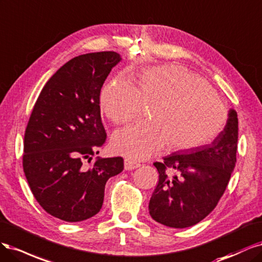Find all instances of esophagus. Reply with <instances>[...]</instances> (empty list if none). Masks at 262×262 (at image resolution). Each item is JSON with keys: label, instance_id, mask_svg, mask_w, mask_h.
I'll list each match as a JSON object with an SVG mask.
<instances>
[{"label": "esophagus", "instance_id": "esophagus-1", "mask_svg": "<svg viewBox=\"0 0 262 262\" xmlns=\"http://www.w3.org/2000/svg\"><path fill=\"white\" fill-rule=\"evenodd\" d=\"M139 166H140L139 163L134 162V161H132V160H129V159H125V160H124V167H125V170L130 171V170H135V168H137V167H139Z\"/></svg>", "mask_w": 262, "mask_h": 262}]
</instances>
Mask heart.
Segmentation results:
<instances>
[{
  "instance_id": "heart-1",
  "label": "heart",
  "mask_w": 262,
  "mask_h": 262,
  "mask_svg": "<svg viewBox=\"0 0 262 262\" xmlns=\"http://www.w3.org/2000/svg\"><path fill=\"white\" fill-rule=\"evenodd\" d=\"M99 103L110 121L127 123L151 104L150 122L117 129L111 146L130 160H143L162 150L184 151L214 140L227 122V111L209 83L186 67H152L134 77V85L115 77L103 86Z\"/></svg>"
}]
</instances>
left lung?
I'll list each match as a JSON object with an SVG mask.
<instances>
[{"label":"left lung","mask_w":262,"mask_h":262,"mask_svg":"<svg viewBox=\"0 0 262 262\" xmlns=\"http://www.w3.org/2000/svg\"><path fill=\"white\" fill-rule=\"evenodd\" d=\"M237 139V113L231 108L223 132L209 145L176 151L162 162H155L159 182L149 202L154 220L175 229L204 220L229 184L236 163Z\"/></svg>","instance_id":"left-lung-1"}]
</instances>
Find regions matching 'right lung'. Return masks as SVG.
<instances>
[{
	"label": "right lung",
	"instance_id": "obj_1",
	"mask_svg": "<svg viewBox=\"0 0 262 262\" xmlns=\"http://www.w3.org/2000/svg\"><path fill=\"white\" fill-rule=\"evenodd\" d=\"M121 60L113 51L72 58L48 80L33 106L24 138V172L39 205L60 220L96 215L107 180L124 168L122 157L83 164L105 142L99 97Z\"/></svg>",
	"mask_w": 262,
	"mask_h": 262
}]
</instances>
